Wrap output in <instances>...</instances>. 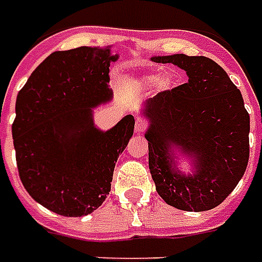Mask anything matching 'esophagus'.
Wrapping results in <instances>:
<instances>
[{"instance_id": "esophagus-1", "label": "esophagus", "mask_w": 262, "mask_h": 262, "mask_svg": "<svg viewBox=\"0 0 262 262\" xmlns=\"http://www.w3.org/2000/svg\"><path fill=\"white\" fill-rule=\"evenodd\" d=\"M146 127H148V124H146L145 120H142V118H137V121H135V133L137 134H142V133H145Z\"/></svg>"}]
</instances>
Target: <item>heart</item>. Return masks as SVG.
Segmentation results:
<instances>
[{"instance_id":"1","label":"heart","mask_w":262,"mask_h":262,"mask_svg":"<svg viewBox=\"0 0 262 262\" xmlns=\"http://www.w3.org/2000/svg\"><path fill=\"white\" fill-rule=\"evenodd\" d=\"M131 83L141 90L154 86L158 93H168L175 87V79L169 73L161 76H158L157 73H145V75H141L133 79Z\"/></svg>"}]
</instances>
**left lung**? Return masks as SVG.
<instances>
[{
	"label": "left lung",
	"instance_id": "obj_1",
	"mask_svg": "<svg viewBox=\"0 0 262 262\" xmlns=\"http://www.w3.org/2000/svg\"><path fill=\"white\" fill-rule=\"evenodd\" d=\"M151 60L175 64L187 76V83L141 105L158 194L179 210L214 209L234 190L248 164L250 116L243 96L209 57L175 53Z\"/></svg>",
	"mask_w": 262,
	"mask_h": 262
}]
</instances>
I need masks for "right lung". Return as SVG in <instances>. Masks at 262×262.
I'll use <instances>...</instances> for the list:
<instances>
[{
  "instance_id": "obj_1",
  "label": "right lung",
  "mask_w": 262,
  "mask_h": 262,
  "mask_svg": "<svg viewBox=\"0 0 262 262\" xmlns=\"http://www.w3.org/2000/svg\"><path fill=\"white\" fill-rule=\"evenodd\" d=\"M117 60L111 46L53 52L16 96L12 138L22 185L60 216H87L103 205L134 134L131 114L107 131L93 117L113 98L108 73Z\"/></svg>"
}]
</instances>
